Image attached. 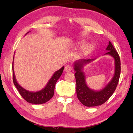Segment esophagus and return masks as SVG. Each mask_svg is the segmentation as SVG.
Segmentation results:
<instances>
[{"label":"esophagus","instance_id":"obj_1","mask_svg":"<svg viewBox=\"0 0 133 133\" xmlns=\"http://www.w3.org/2000/svg\"><path fill=\"white\" fill-rule=\"evenodd\" d=\"M72 70V66L71 65H67V66L64 67V71L66 72L70 71Z\"/></svg>","mask_w":133,"mask_h":133}]
</instances>
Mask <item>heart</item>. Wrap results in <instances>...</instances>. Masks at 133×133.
<instances>
[{"instance_id": "1", "label": "heart", "mask_w": 133, "mask_h": 133, "mask_svg": "<svg viewBox=\"0 0 133 133\" xmlns=\"http://www.w3.org/2000/svg\"><path fill=\"white\" fill-rule=\"evenodd\" d=\"M91 49H92V46H91V45H90V44L88 45V46L85 47V49H84V53L85 54L89 53V51L91 50Z\"/></svg>"}]
</instances>
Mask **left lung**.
<instances>
[{"label": "left lung", "instance_id": "8db88e82", "mask_svg": "<svg viewBox=\"0 0 133 133\" xmlns=\"http://www.w3.org/2000/svg\"><path fill=\"white\" fill-rule=\"evenodd\" d=\"M105 55H111L115 60V73L109 84L102 90L96 91L90 89L85 82V76L82 71V68L85 64L93 61L94 59L80 60L75 62V76L76 80V93L77 98L83 105L87 107H94L102 105L109 100L115 91L117 86L121 72L120 58L117 51L109 42Z\"/></svg>", "mask_w": 133, "mask_h": 133}]
</instances>
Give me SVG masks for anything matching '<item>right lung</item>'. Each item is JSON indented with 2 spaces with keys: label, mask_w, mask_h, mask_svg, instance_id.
Masks as SVG:
<instances>
[{
  "label": "right lung",
  "mask_w": 133,
  "mask_h": 133,
  "mask_svg": "<svg viewBox=\"0 0 133 133\" xmlns=\"http://www.w3.org/2000/svg\"><path fill=\"white\" fill-rule=\"evenodd\" d=\"M12 69L13 83H14L18 91L21 94L22 97L28 103L35 104H40L46 103L53 97L56 83L57 82V80L61 76L63 71L64 67H62L60 70L55 72V74L50 78V80L49 81L46 86L43 89L37 92H30L27 91L26 90L22 87L21 85L18 84L15 78L14 71H13V66L12 67Z\"/></svg>",
  "instance_id": "add662e5"
}]
</instances>
